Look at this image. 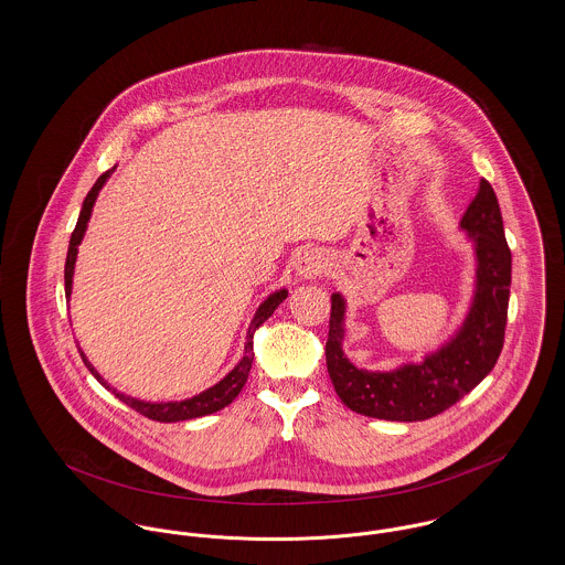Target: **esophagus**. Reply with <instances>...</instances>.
<instances>
[{
  "instance_id": "1",
  "label": "esophagus",
  "mask_w": 565,
  "mask_h": 565,
  "mask_svg": "<svg viewBox=\"0 0 565 565\" xmlns=\"http://www.w3.org/2000/svg\"><path fill=\"white\" fill-rule=\"evenodd\" d=\"M329 270V260L320 249H305L297 260V275L300 279H316Z\"/></svg>"
}]
</instances>
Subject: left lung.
I'll use <instances>...</instances> for the list:
<instances>
[{"instance_id":"8db88e82","label":"left lung","mask_w":565,"mask_h":565,"mask_svg":"<svg viewBox=\"0 0 565 565\" xmlns=\"http://www.w3.org/2000/svg\"><path fill=\"white\" fill-rule=\"evenodd\" d=\"M476 249V292L459 332L420 365L366 371L343 354L345 300L331 297L327 366L334 393L356 414L416 423L427 420L471 393L498 363L508 322L512 254L505 243L498 196L487 179L461 220Z\"/></svg>"}]
</instances>
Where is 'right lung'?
I'll return each instance as SVG.
<instances>
[{
	"label": "right lung",
	"mask_w": 565,
	"mask_h": 565,
	"mask_svg": "<svg viewBox=\"0 0 565 565\" xmlns=\"http://www.w3.org/2000/svg\"><path fill=\"white\" fill-rule=\"evenodd\" d=\"M117 167L102 172L98 177V181L94 183V188L89 190V194L83 200V209H81V215H78V222H76V228L70 236V247H67L66 256V268H64V279H66V297L70 299L72 295V275H74V263H76V254H78V245L83 241V234L87 231V222L92 217V209H94V202L98 199V192L102 190V185L106 183V179L113 174V170ZM288 297V290H277L273 292L268 299L258 307L252 324H249V331H247V343H245V354L243 359L238 361V365L234 366L233 371L222 380L217 382L215 386L206 388L204 393H200L196 397L185 398V401H168V403H149V401H140V398L128 397L124 393H117L115 388H110L104 380H102L100 373L94 369V365L85 359L83 350L81 352V359L85 366L92 371V375L100 382L102 386H106L108 391L115 393V397L119 401H124L126 405H130L132 409H136L138 414L151 418V420H158V423H179V420H190V418H200V416H206V414H213L226 405H231L236 395L241 393V388L245 386L247 382V375H249V369L254 363V332L258 327H263L266 320L273 316V311L284 302V299Z\"/></svg>",
	"instance_id": "add662e5"
}]
</instances>
